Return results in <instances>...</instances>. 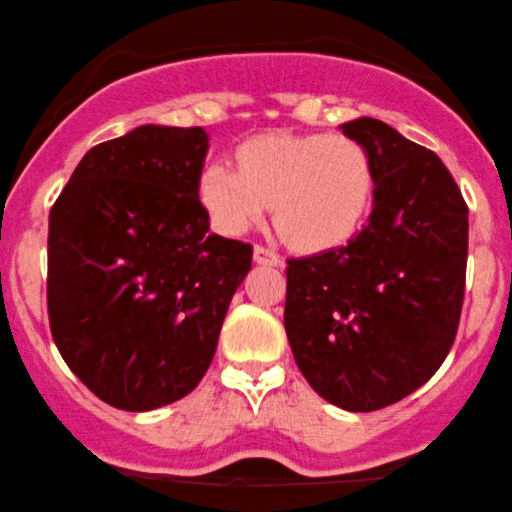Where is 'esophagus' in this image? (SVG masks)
I'll list each match as a JSON object with an SVG mask.
<instances>
[{
    "label": "esophagus",
    "mask_w": 512,
    "mask_h": 512,
    "mask_svg": "<svg viewBox=\"0 0 512 512\" xmlns=\"http://www.w3.org/2000/svg\"><path fill=\"white\" fill-rule=\"evenodd\" d=\"M254 261L258 265H282L280 254H275L272 249L261 247V244H256V247H254Z\"/></svg>",
    "instance_id": "esophagus-1"
}]
</instances>
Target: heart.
<instances>
[{
  "instance_id": "b5f03b06",
  "label": "heart",
  "mask_w": 512,
  "mask_h": 512,
  "mask_svg": "<svg viewBox=\"0 0 512 512\" xmlns=\"http://www.w3.org/2000/svg\"><path fill=\"white\" fill-rule=\"evenodd\" d=\"M199 176V199L225 235H244L272 202L277 228L298 249L345 244L367 221L376 171L367 148L348 136L263 134Z\"/></svg>"
}]
</instances>
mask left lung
Returning <instances> with one entry per match:
<instances>
[{"label":"left lung","instance_id":"obj_1","mask_svg":"<svg viewBox=\"0 0 512 512\" xmlns=\"http://www.w3.org/2000/svg\"><path fill=\"white\" fill-rule=\"evenodd\" d=\"M341 131L376 171L369 221L348 244L291 258L284 329L305 381L345 411L421 388L459 329L468 207L442 159L381 119Z\"/></svg>","mask_w":512,"mask_h":512}]
</instances>
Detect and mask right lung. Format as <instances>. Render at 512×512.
<instances>
[{"instance_id":"add662e5","label":"right lung","mask_w":512,"mask_h":512,"mask_svg":"<svg viewBox=\"0 0 512 512\" xmlns=\"http://www.w3.org/2000/svg\"><path fill=\"white\" fill-rule=\"evenodd\" d=\"M202 126L143 124L91 148L49 216V322L72 374L110 407L150 411L214 360L249 244L209 232Z\"/></svg>"}]
</instances>
